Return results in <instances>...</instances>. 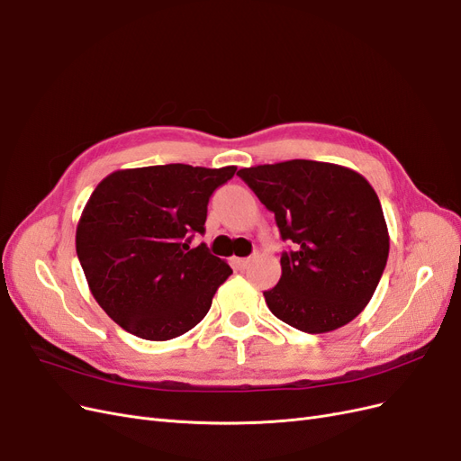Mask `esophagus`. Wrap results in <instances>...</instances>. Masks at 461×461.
Masks as SVG:
<instances>
[{
    "mask_svg": "<svg viewBox=\"0 0 461 461\" xmlns=\"http://www.w3.org/2000/svg\"><path fill=\"white\" fill-rule=\"evenodd\" d=\"M249 261H252V258H234V259H232L236 269H246L248 265H249Z\"/></svg>",
    "mask_w": 461,
    "mask_h": 461,
    "instance_id": "esophagus-1",
    "label": "esophagus"
}]
</instances>
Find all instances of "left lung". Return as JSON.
<instances>
[{
    "label": "left lung",
    "mask_w": 461,
    "mask_h": 461,
    "mask_svg": "<svg viewBox=\"0 0 461 461\" xmlns=\"http://www.w3.org/2000/svg\"><path fill=\"white\" fill-rule=\"evenodd\" d=\"M239 176L275 213L283 240L296 244L281 258V281L263 292L271 313L310 334L350 323L373 298L390 248L367 178L310 159L244 167Z\"/></svg>",
    "instance_id": "8db88e82"
}]
</instances>
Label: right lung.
<instances>
[{"label": "right lung", "instance_id": "right-lung-1", "mask_svg": "<svg viewBox=\"0 0 461 461\" xmlns=\"http://www.w3.org/2000/svg\"><path fill=\"white\" fill-rule=\"evenodd\" d=\"M236 167L185 163L119 169L92 192L77 225V256L92 296L127 332L171 340L196 327L232 269L209 254L207 202Z\"/></svg>", "mask_w": 461, "mask_h": 461}]
</instances>
